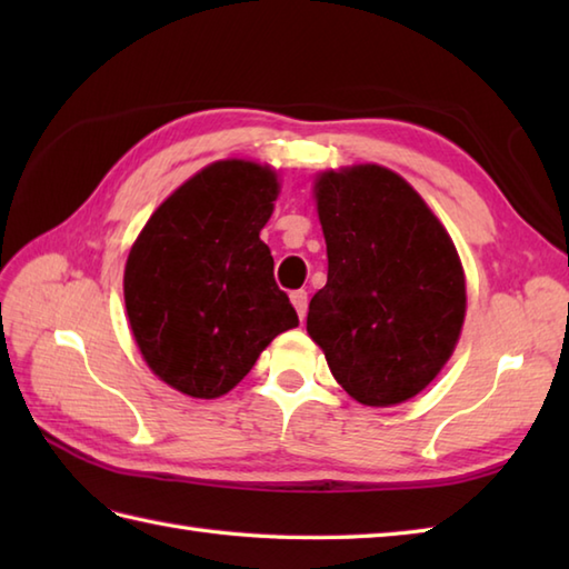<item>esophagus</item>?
<instances>
[{"label":"esophagus","mask_w":569,"mask_h":569,"mask_svg":"<svg viewBox=\"0 0 569 569\" xmlns=\"http://www.w3.org/2000/svg\"><path fill=\"white\" fill-rule=\"evenodd\" d=\"M291 303H293V308L298 312V318L303 320L306 312H308V293L306 291H293L291 293Z\"/></svg>","instance_id":"34e87169"}]
</instances>
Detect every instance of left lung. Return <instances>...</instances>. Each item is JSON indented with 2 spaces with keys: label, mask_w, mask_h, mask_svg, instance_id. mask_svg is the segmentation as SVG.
<instances>
[{
  "label": "left lung",
  "mask_w": 569,
  "mask_h": 569,
  "mask_svg": "<svg viewBox=\"0 0 569 569\" xmlns=\"http://www.w3.org/2000/svg\"><path fill=\"white\" fill-rule=\"evenodd\" d=\"M328 283L308 335L337 383L365 406L420 393L452 357L467 310L450 234L406 180L377 163L316 180Z\"/></svg>",
  "instance_id": "obj_1"
}]
</instances>
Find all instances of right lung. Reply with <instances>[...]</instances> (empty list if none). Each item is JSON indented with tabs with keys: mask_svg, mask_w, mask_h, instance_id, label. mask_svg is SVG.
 Segmentation results:
<instances>
[{
	"mask_svg": "<svg viewBox=\"0 0 569 569\" xmlns=\"http://www.w3.org/2000/svg\"><path fill=\"white\" fill-rule=\"evenodd\" d=\"M276 198L269 166L210 163L161 202L131 247V332L149 369L176 391L224 396L276 335L298 325L259 239Z\"/></svg>",
	"mask_w": 569,
	"mask_h": 569,
	"instance_id": "1",
	"label": "right lung"
}]
</instances>
